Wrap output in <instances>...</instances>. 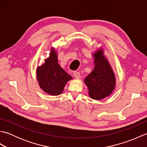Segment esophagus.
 Segmentation results:
<instances>
[{
    "mask_svg": "<svg viewBox=\"0 0 147 147\" xmlns=\"http://www.w3.org/2000/svg\"><path fill=\"white\" fill-rule=\"evenodd\" d=\"M74 76L76 78H80V72L77 71H75L74 72V74H73Z\"/></svg>",
    "mask_w": 147,
    "mask_h": 147,
    "instance_id": "1",
    "label": "esophagus"
}]
</instances>
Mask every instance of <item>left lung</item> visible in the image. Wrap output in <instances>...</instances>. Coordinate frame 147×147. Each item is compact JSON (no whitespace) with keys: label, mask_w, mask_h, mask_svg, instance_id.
Masks as SVG:
<instances>
[{"label":"left lung","mask_w":147,"mask_h":147,"mask_svg":"<svg viewBox=\"0 0 147 147\" xmlns=\"http://www.w3.org/2000/svg\"><path fill=\"white\" fill-rule=\"evenodd\" d=\"M95 68L84 82L89 90L90 97L101 100L110 95L115 84V75L107 59L103 55L102 49L94 54Z\"/></svg>","instance_id":"8db88e82"}]
</instances>
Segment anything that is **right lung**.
Returning a JSON list of instances; mask_svg holds the SVG:
<instances>
[{"instance_id":"add662e5","label":"right lung","mask_w":147,"mask_h":147,"mask_svg":"<svg viewBox=\"0 0 147 147\" xmlns=\"http://www.w3.org/2000/svg\"><path fill=\"white\" fill-rule=\"evenodd\" d=\"M36 74L40 88L51 95H60L66 83L72 80L58 64L57 54L53 49L45 63L37 68Z\"/></svg>"}]
</instances>
